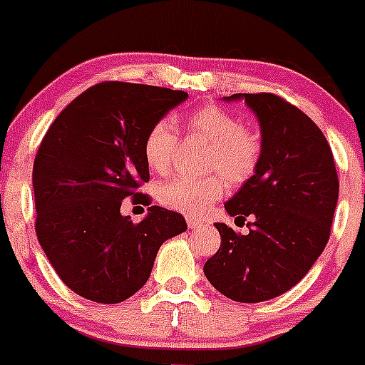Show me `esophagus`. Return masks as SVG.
Segmentation results:
<instances>
[{
	"label": "esophagus",
	"mask_w": 365,
	"mask_h": 365,
	"mask_svg": "<svg viewBox=\"0 0 365 365\" xmlns=\"http://www.w3.org/2000/svg\"><path fill=\"white\" fill-rule=\"evenodd\" d=\"M187 226H189L190 230H197V227L203 226V220L192 219V217H187Z\"/></svg>",
	"instance_id": "obj_1"
}]
</instances>
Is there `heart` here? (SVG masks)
<instances>
[{"mask_svg":"<svg viewBox=\"0 0 365 365\" xmlns=\"http://www.w3.org/2000/svg\"><path fill=\"white\" fill-rule=\"evenodd\" d=\"M189 134L205 139L210 145L205 165L210 175L205 178L176 176L160 187L159 197L164 205L187 213L201 215L220 200L226 182L245 183L256 173L261 157V143L256 134L242 127L240 120L219 106H205L185 118ZM178 138L168 120H159L146 132L143 155L150 169L165 175L175 162Z\"/></svg>","mask_w":365,"mask_h":365,"instance_id":"1","label":"heart"}]
</instances>
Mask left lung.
<instances>
[{"label":"left lung","mask_w":365,"mask_h":365,"mask_svg":"<svg viewBox=\"0 0 365 365\" xmlns=\"http://www.w3.org/2000/svg\"><path fill=\"white\" fill-rule=\"evenodd\" d=\"M261 128L256 173L224 208L237 233L217 222L220 247L205 263L210 284L244 304L272 300L304 279L325 249L339 197L332 150L318 125L274 93H237Z\"/></svg>","instance_id":"obj_1"}]
</instances>
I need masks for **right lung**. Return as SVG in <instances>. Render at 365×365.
I'll use <instances>...</instances> for the list:
<instances>
[{
	"mask_svg": "<svg viewBox=\"0 0 365 365\" xmlns=\"http://www.w3.org/2000/svg\"><path fill=\"white\" fill-rule=\"evenodd\" d=\"M185 91L106 81L58 114L33 164L36 237L61 281L98 304L127 300L145 286L168 238L187 230L180 213L150 206L139 224L121 215L125 197L150 180L146 132Z\"/></svg>",
	"mask_w": 365,
	"mask_h": 365,
	"instance_id": "right-lung-1",
	"label": "right lung"
}]
</instances>
